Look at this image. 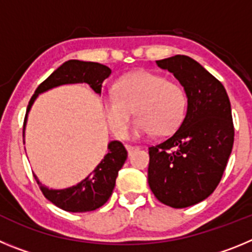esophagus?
I'll return each instance as SVG.
<instances>
[{
    "mask_svg": "<svg viewBox=\"0 0 252 252\" xmlns=\"http://www.w3.org/2000/svg\"><path fill=\"white\" fill-rule=\"evenodd\" d=\"M139 146H132V145H126V150H127L128 155H131V154L133 153L135 150H139Z\"/></svg>",
    "mask_w": 252,
    "mask_h": 252,
    "instance_id": "esophagus-1",
    "label": "esophagus"
}]
</instances>
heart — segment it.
I'll return each instance as SVG.
<instances>
[{"instance_id": "heart-1", "label": "heart", "mask_w": 252, "mask_h": 252, "mask_svg": "<svg viewBox=\"0 0 252 252\" xmlns=\"http://www.w3.org/2000/svg\"><path fill=\"white\" fill-rule=\"evenodd\" d=\"M103 113L113 135L120 139L127 132L132 111L137 119L133 136L154 132L168 135L179 127L186 115L187 94L180 84L162 75L139 70L121 77L113 94L103 99Z\"/></svg>"}]
</instances>
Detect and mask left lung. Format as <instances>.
I'll use <instances>...</instances> for the list:
<instances>
[{
  "instance_id": "obj_1",
  "label": "left lung",
  "mask_w": 252,
  "mask_h": 252,
  "mask_svg": "<svg viewBox=\"0 0 252 252\" xmlns=\"http://www.w3.org/2000/svg\"><path fill=\"white\" fill-rule=\"evenodd\" d=\"M184 87L188 106L179 128L149 148L148 182L158 201L173 208L193 206L221 182L233 146L231 103L224 87L187 55L157 60Z\"/></svg>"
}]
</instances>
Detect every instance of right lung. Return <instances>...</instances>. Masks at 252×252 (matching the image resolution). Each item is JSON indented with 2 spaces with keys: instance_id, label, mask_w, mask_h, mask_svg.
<instances>
[{
  "instance_id": "right-lung-1",
  "label": "right lung",
  "mask_w": 252,
  "mask_h": 252,
  "mask_svg": "<svg viewBox=\"0 0 252 252\" xmlns=\"http://www.w3.org/2000/svg\"><path fill=\"white\" fill-rule=\"evenodd\" d=\"M110 74L111 69L99 63L82 60H68L63 63L37 87L34 95L31 97L26 111L24 128L29 111L39 94L55 87L74 83L90 84L95 93L101 94L102 83L106 78L110 77ZM107 148L108 153L93 169L92 173L73 187L65 189H49L40 183L36 175H34L46 199L68 212H90L103 206L112 194L119 170L127 159V151L120 141H111Z\"/></svg>"
}]
</instances>
